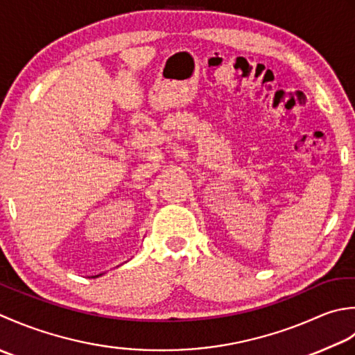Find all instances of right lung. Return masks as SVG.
I'll list each match as a JSON object with an SVG mask.
<instances>
[{
    "mask_svg": "<svg viewBox=\"0 0 355 355\" xmlns=\"http://www.w3.org/2000/svg\"><path fill=\"white\" fill-rule=\"evenodd\" d=\"M101 276V274H98V276H93V277H99Z\"/></svg>",
    "mask_w": 355,
    "mask_h": 355,
    "instance_id": "obj_1",
    "label": "right lung"
}]
</instances>
